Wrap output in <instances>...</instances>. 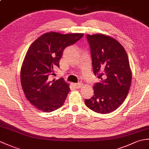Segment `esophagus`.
I'll use <instances>...</instances> for the list:
<instances>
[{"label": "esophagus", "instance_id": "esophagus-1", "mask_svg": "<svg viewBox=\"0 0 149 149\" xmlns=\"http://www.w3.org/2000/svg\"><path fill=\"white\" fill-rule=\"evenodd\" d=\"M74 86H75V87L76 88H80L81 87V86H82V84L81 83H75L74 84Z\"/></svg>", "mask_w": 149, "mask_h": 149}]
</instances>
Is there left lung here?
<instances>
[{
	"label": "left lung",
	"instance_id": "obj_1",
	"mask_svg": "<svg viewBox=\"0 0 149 149\" xmlns=\"http://www.w3.org/2000/svg\"><path fill=\"white\" fill-rule=\"evenodd\" d=\"M94 74L100 83L93 86L94 95L85 99L93 111L107 114L124 102L130 89L132 75L125 49L113 38L104 34H87Z\"/></svg>",
	"mask_w": 149,
	"mask_h": 149
}]
</instances>
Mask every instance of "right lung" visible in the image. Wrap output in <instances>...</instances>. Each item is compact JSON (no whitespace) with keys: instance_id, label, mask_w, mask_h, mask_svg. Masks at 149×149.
<instances>
[{"instance_id":"obj_1","label":"right lung","mask_w":149,"mask_h":149,"mask_svg":"<svg viewBox=\"0 0 149 149\" xmlns=\"http://www.w3.org/2000/svg\"><path fill=\"white\" fill-rule=\"evenodd\" d=\"M81 33L62 34L50 32L43 34L31 44L25 57L20 72L22 89L31 104L49 113L61 107L69 93V84L63 78L49 81L54 69L66 47L83 38Z\"/></svg>"}]
</instances>
